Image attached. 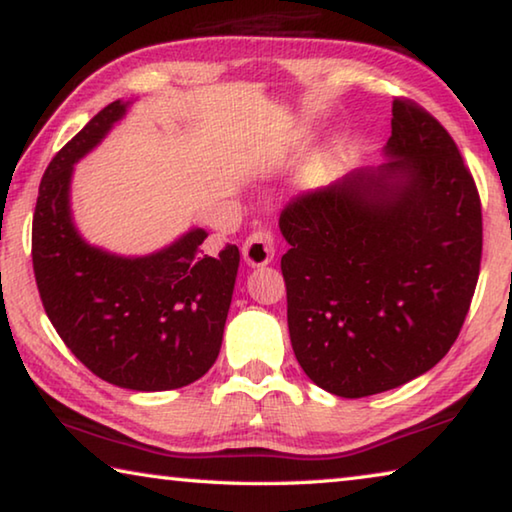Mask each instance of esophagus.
<instances>
[{
    "instance_id": "34e87169",
    "label": "esophagus",
    "mask_w": 512,
    "mask_h": 512,
    "mask_svg": "<svg viewBox=\"0 0 512 512\" xmlns=\"http://www.w3.org/2000/svg\"><path fill=\"white\" fill-rule=\"evenodd\" d=\"M241 255H244L248 266H266L275 257L273 230L266 228V225H257V228L250 232L248 239L244 241Z\"/></svg>"
}]
</instances>
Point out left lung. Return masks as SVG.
<instances>
[{"mask_svg": "<svg viewBox=\"0 0 512 512\" xmlns=\"http://www.w3.org/2000/svg\"><path fill=\"white\" fill-rule=\"evenodd\" d=\"M391 128L388 162L280 216L293 352L316 386L350 400L436 366L479 280L481 201L458 146L409 99L393 101Z\"/></svg>", "mask_w": 512, "mask_h": 512, "instance_id": "8db88e82", "label": "left lung"}]
</instances>
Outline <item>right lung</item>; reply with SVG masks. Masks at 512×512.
Segmentation results:
<instances>
[{
  "instance_id": "obj_1",
  "label": "right lung",
  "mask_w": 512,
  "mask_h": 512,
  "mask_svg": "<svg viewBox=\"0 0 512 512\" xmlns=\"http://www.w3.org/2000/svg\"><path fill=\"white\" fill-rule=\"evenodd\" d=\"M128 106L112 101L49 162L31 255L42 305L74 357L108 384L155 393L201 379L219 357L239 248L210 255L203 228L144 257L108 253L81 237L69 205L74 164Z\"/></svg>"
}]
</instances>
